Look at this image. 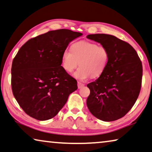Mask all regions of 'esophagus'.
I'll use <instances>...</instances> for the list:
<instances>
[{"mask_svg": "<svg viewBox=\"0 0 152 152\" xmlns=\"http://www.w3.org/2000/svg\"><path fill=\"white\" fill-rule=\"evenodd\" d=\"M84 86H85V85H84L83 83H80V82H78V88H83Z\"/></svg>", "mask_w": 152, "mask_h": 152, "instance_id": "obj_1", "label": "esophagus"}]
</instances>
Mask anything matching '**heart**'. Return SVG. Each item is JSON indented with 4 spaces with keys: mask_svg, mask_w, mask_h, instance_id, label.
I'll use <instances>...</instances> for the list:
<instances>
[{
    "mask_svg": "<svg viewBox=\"0 0 152 152\" xmlns=\"http://www.w3.org/2000/svg\"><path fill=\"white\" fill-rule=\"evenodd\" d=\"M110 53L104 46L95 42L80 40L71 45L70 51L62 53L61 65L65 71L71 73L78 64L80 67L73 76L79 80H87L92 76L97 78L104 72L109 61Z\"/></svg>",
    "mask_w": 152,
    "mask_h": 152,
    "instance_id": "heart-1",
    "label": "heart"
}]
</instances>
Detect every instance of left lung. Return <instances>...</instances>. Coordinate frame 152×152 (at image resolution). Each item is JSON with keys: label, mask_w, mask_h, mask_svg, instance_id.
Segmentation results:
<instances>
[{"label": "left lung", "mask_w": 152, "mask_h": 152, "mask_svg": "<svg viewBox=\"0 0 152 152\" xmlns=\"http://www.w3.org/2000/svg\"><path fill=\"white\" fill-rule=\"evenodd\" d=\"M86 38L104 46L110 53L104 72L87 85L90 95L86 105L97 118L114 121L124 116L139 97L143 74L141 61L131 45L114 36L95 34Z\"/></svg>", "instance_id": "left-lung-1"}]
</instances>
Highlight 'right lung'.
Listing matches in <instances>:
<instances>
[{"label":"right lung","instance_id":"obj_1","mask_svg":"<svg viewBox=\"0 0 152 152\" xmlns=\"http://www.w3.org/2000/svg\"><path fill=\"white\" fill-rule=\"evenodd\" d=\"M83 35L67 29L49 31L31 38L13 60L11 87L20 106L38 120L55 116L75 91L77 82L61 66V55Z\"/></svg>","mask_w":152,"mask_h":152}]
</instances>
